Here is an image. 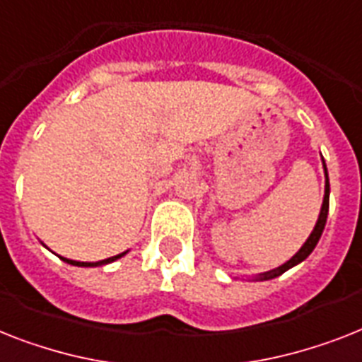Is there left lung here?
Returning <instances> with one entry per match:
<instances>
[{"label": "left lung", "instance_id": "obj_1", "mask_svg": "<svg viewBox=\"0 0 362 362\" xmlns=\"http://www.w3.org/2000/svg\"><path fill=\"white\" fill-rule=\"evenodd\" d=\"M324 169H325V195H324V202H322V210H320V216H318V221H316V227L314 230L310 232V236L307 238V242L303 243V247L299 249L296 255H293L288 262H284L283 266L275 267L272 272H266V273H260L257 277V281H267V279H275L279 275H283L284 272H288L290 267L298 266L299 262H303L305 258L314 251L316 247V243L320 242V238H322V232L325 228V221H327V214H329V176H327V167L324 163Z\"/></svg>", "mask_w": 362, "mask_h": 362}]
</instances>
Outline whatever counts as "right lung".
I'll use <instances>...</instances> for the list:
<instances>
[{
	"label": "right lung",
	"mask_w": 362,
	"mask_h": 362,
	"mask_svg": "<svg viewBox=\"0 0 362 362\" xmlns=\"http://www.w3.org/2000/svg\"><path fill=\"white\" fill-rule=\"evenodd\" d=\"M128 252V251H126ZM126 252H120V255H117V257H111V258H105V260H100V262H78V260H69V258L61 257V260H64L66 264H72V266H79V267H96V266H104V264H110V262H115L117 258L124 257Z\"/></svg>",
	"instance_id": "obj_1"
}]
</instances>
